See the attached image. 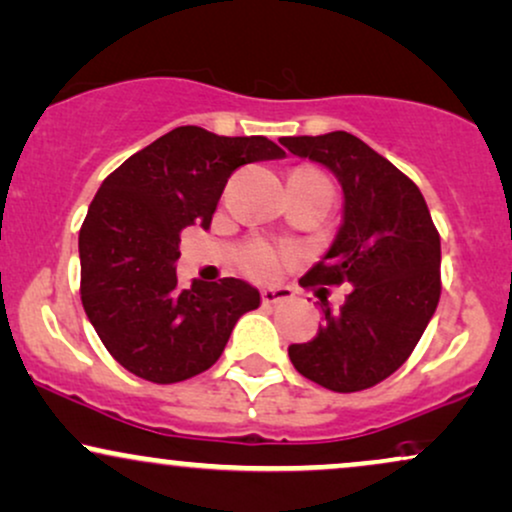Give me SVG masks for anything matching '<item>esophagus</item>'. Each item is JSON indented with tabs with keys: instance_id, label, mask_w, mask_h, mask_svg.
I'll return each mask as SVG.
<instances>
[{
	"instance_id": "obj_1",
	"label": "esophagus",
	"mask_w": 512,
	"mask_h": 512,
	"mask_svg": "<svg viewBox=\"0 0 512 512\" xmlns=\"http://www.w3.org/2000/svg\"><path fill=\"white\" fill-rule=\"evenodd\" d=\"M291 298H293V288H288V286L264 288V291H262V303H264V305L286 303V300H291Z\"/></svg>"
}]
</instances>
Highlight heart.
I'll return each mask as SVG.
<instances>
[{"label":"heart","instance_id":"1","mask_svg":"<svg viewBox=\"0 0 512 512\" xmlns=\"http://www.w3.org/2000/svg\"><path fill=\"white\" fill-rule=\"evenodd\" d=\"M300 171L322 176L317 169H310V166H303ZM288 262H291V252L283 248H274V245L264 243V240H252V243L245 245L243 255H240V267H243V272L257 281L276 279Z\"/></svg>","mask_w":512,"mask_h":512}]
</instances>
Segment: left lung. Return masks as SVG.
<instances>
[{"instance_id":"1","label":"left lung","mask_w":512,"mask_h":512,"mask_svg":"<svg viewBox=\"0 0 512 512\" xmlns=\"http://www.w3.org/2000/svg\"><path fill=\"white\" fill-rule=\"evenodd\" d=\"M281 145L334 171L346 197L334 245L300 286H353L338 310L319 288L317 336L288 346V357L329 391L372 389L412 355L439 305V231L420 188L353 133L298 135Z\"/></svg>"}]
</instances>
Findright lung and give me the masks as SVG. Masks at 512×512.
I'll return each instance as SVG.
<instances>
[{"label":"right lung","mask_w":512,"mask_h":512,"mask_svg":"<svg viewBox=\"0 0 512 512\" xmlns=\"http://www.w3.org/2000/svg\"><path fill=\"white\" fill-rule=\"evenodd\" d=\"M286 155L264 135L226 138L178 126L128 157L97 190L78 236L80 300L104 348L152 384L202 374L224 353L233 326L260 307L240 279L178 288V243L207 229L238 166Z\"/></svg>","instance_id":"obj_1"}]
</instances>
